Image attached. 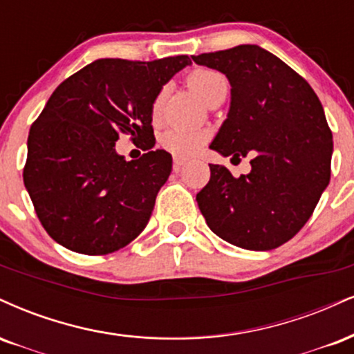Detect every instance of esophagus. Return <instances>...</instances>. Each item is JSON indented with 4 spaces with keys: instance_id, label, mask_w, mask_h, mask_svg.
<instances>
[{
    "instance_id": "34e87169",
    "label": "esophagus",
    "mask_w": 354,
    "mask_h": 354,
    "mask_svg": "<svg viewBox=\"0 0 354 354\" xmlns=\"http://www.w3.org/2000/svg\"><path fill=\"white\" fill-rule=\"evenodd\" d=\"M185 162H187V159H184V157H178V156L174 157V170L178 172V170H180V167L185 164Z\"/></svg>"
}]
</instances>
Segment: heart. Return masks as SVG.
Returning a JSON list of instances; mask_svg holds the SVG:
<instances>
[{"label":"heart","instance_id":"b5f03b06","mask_svg":"<svg viewBox=\"0 0 354 354\" xmlns=\"http://www.w3.org/2000/svg\"><path fill=\"white\" fill-rule=\"evenodd\" d=\"M187 84L194 91L195 95L202 99L203 102H209L214 95L220 93H227L228 81L222 73L209 68L194 69L187 76ZM165 89H162L156 95L152 102V120L159 122L162 104H164ZM207 140V134L203 131H192V129H165L159 136V145L164 151H167L174 156L187 157L192 156L195 151L202 147V144Z\"/></svg>","mask_w":354,"mask_h":354}]
</instances>
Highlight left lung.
Returning <instances> with one entry per match:
<instances>
[{
    "label": "left lung",
    "mask_w": 354,
    "mask_h": 354,
    "mask_svg": "<svg viewBox=\"0 0 354 354\" xmlns=\"http://www.w3.org/2000/svg\"><path fill=\"white\" fill-rule=\"evenodd\" d=\"M223 73L232 101L212 151L247 157L252 170L234 177L210 165L197 194L207 225L225 242L265 252L293 239L330 184L333 136L318 95L300 74L257 44L192 56Z\"/></svg>",
    "instance_id": "left-lung-1"
}]
</instances>
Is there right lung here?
Wrapping results in <instances>:
<instances>
[{"label": "right lung", "mask_w": 354, "mask_h": 354, "mask_svg": "<svg viewBox=\"0 0 354 354\" xmlns=\"http://www.w3.org/2000/svg\"><path fill=\"white\" fill-rule=\"evenodd\" d=\"M189 56L157 61L97 59L62 81L28 136L23 170L36 215L49 236L69 250L107 255L147 225L172 170L157 149L152 102ZM131 133L148 152L126 161L115 152Z\"/></svg>", "instance_id": "1"}]
</instances>
